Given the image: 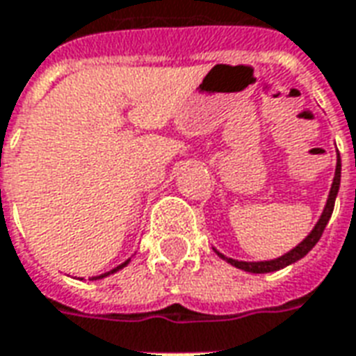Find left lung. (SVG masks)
I'll use <instances>...</instances> for the list:
<instances>
[{
	"label": "left lung",
	"instance_id": "1",
	"mask_svg": "<svg viewBox=\"0 0 356 356\" xmlns=\"http://www.w3.org/2000/svg\"><path fill=\"white\" fill-rule=\"evenodd\" d=\"M339 181H341V158L337 154V163H336V173H334V181H332V188H330L328 194V200H326V206L322 209V216L318 217V221L313 227V231L307 234L305 238L299 242L298 246L290 250V252H286L280 257H276V259H270V261H238V259H232V257H227V255L219 254L216 250V254L225 259L227 263H231L232 267L242 268V270H246V273H255V275H261V273H273V270H280V268L288 267L291 263L299 261L301 257H305L314 246H316V242L321 240L322 232L326 229V225H328L330 217H332V211H334V204H336V196L339 193Z\"/></svg>",
	"mask_w": 356,
	"mask_h": 356
}]
</instances>
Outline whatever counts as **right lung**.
<instances>
[{
  "mask_svg": "<svg viewBox=\"0 0 356 356\" xmlns=\"http://www.w3.org/2000/svg\"><path fill=\"white\" fill-rule=\"evenodd\" d=\"M131 261V259H127V261H124L122 263V265H118V267H114L112 268V270H108V273H104V275H99V276H93V280H99V278H104V276H108V275H114V273H118V270H120V268H124L125 265H127V263Z\"/></svg>",
  "mask_w": 356,
  "mask_h": 356,
  "instance_id": "1",
  "label": "right lung"
}]
</instances>
